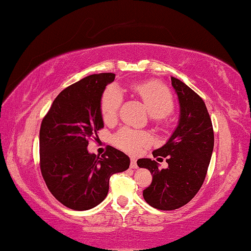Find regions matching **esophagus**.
Segmentation results:
<instances>
[{"label": "esophagus", "instance_id": "obj_1", "mask_svg": "<svg viewBox=\"0 0 251 251\" xmlns=\"http://www.w3.org/2000/svg\"><path fill=\"white\" fill-rule=\"evenodd\" d=\"M130 168L131 169H137L138 164H137V160L134 158H131V162H130Z\"/></svg>", "mask_w": 251, "mask_h": 251}]
</instances>
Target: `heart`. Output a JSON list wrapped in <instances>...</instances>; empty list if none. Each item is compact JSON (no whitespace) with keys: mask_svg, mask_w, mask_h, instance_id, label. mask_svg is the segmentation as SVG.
<instances>
[{"mask_svg":"<svg viewBox=\"0 0 251 251\" xmlns=\"http://www.w3.org/2000/svg\"><path fill=\"white\" fill-rule=\"evenodd\" d=\"M132 90L140 97L143 104L151 116L157 120H161L164 117H167L175 108L172 94L159 82L149 81L135 83L132 85ZM121 103L122 93L120 89L117 88L116 85H111L104 90L100 102L101 116L104 122L110 123L116 120ZM150 140V135L147 132L134 131L128 128L120 130L113 137L114 145L130 153L137 152L141 147L149 145Z\"/></svg>","mask_w":251,"mask_h":251,"instance_id":"obj_1","label":"heart"}]
</instances>
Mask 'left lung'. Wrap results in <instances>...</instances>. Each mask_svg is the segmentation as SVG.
I'll use <instances>...</instances> for the list:
<instances>
[{
  "mask_svg": "<svg viewBox=\"0 0 251 251\" xmlns=\"http://www.w3.org/2000/svg\"><path fill=\"white\" fill-rule=\"evenodd\" d=\"M171 84L179 99V123L166 145L152 152L154 158H166L168 168L160 170L158 162L151 159L137 161L152 175V182L143 190V198L160 210H175L197 195L206 178L215 141L211 119L202 99L174 76Z\"/></svg>",
  "mask_w": 251,
  "mask_h": 251,
  "instance_id": "8db88e82",
  "label": "left lung"
}]
</instances>
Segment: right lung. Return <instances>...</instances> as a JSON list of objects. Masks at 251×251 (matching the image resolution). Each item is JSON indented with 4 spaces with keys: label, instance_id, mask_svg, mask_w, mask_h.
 Here are the masks:
<instances>
[{
    "label": "right lung",
    "instance_id": "add662e5",
    "mask_svg": "<svg viewBox=\"0 0 251 251\" xmlns=\"http://www.w3.org/2000/svg\"><path fill=\"white\" fill-rule=\"evenodd\" d=\"M114 73L85 76L65 88L53 101L40 129V168L54 198L73 210H89L108 195L110 176L123 172L130 159L108 146L99 157L88 151L103 128L100 102Z\"/></svg>",
    "mask_w": 251,
    "mask_h": 251
}]
</instances>
